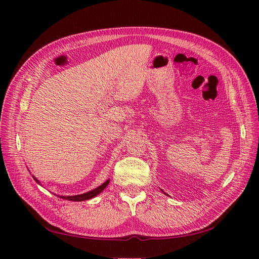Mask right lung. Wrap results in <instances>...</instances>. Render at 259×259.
<instances>
[{
    "label": "right lung",
    "mask_w": 259,
    "mask_h": 259,
    "mask_svg": "<svg viewBox=\"0 0 259 259\" xmlns=\"http://www.w3.org/2000/svg\"><path fill=\"white\" fill-rule=\"evenodd\" d=\"M34 178V177H33ZM34 180L36 183H38L40 184V182H38V180L36 179V178H34ZM109 183H110V180H107V182H105L103 185L101 186H99V187H97V188H95V189L94 190H91V191H89V192H86V193H83V194H77V195H71V197H65V195H60L59 198H61V199H65V200H69V201H85V200H90V199H92V198H95L96 195H98L101 191H103L105 188L109 185Z\"/></svg>",
    "instance_id": "1"
}]
</instances>
